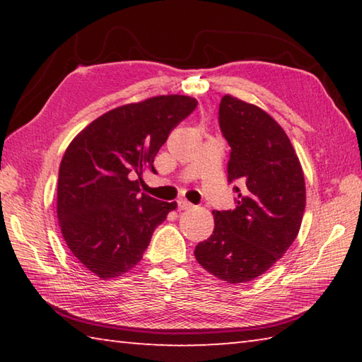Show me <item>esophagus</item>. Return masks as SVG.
Instances as JSON below:
<instances>
[{"mask_svg": "<svg viewBox=\"0 0 362 362\" xmlns=\"http://www.w3.org/2000/svg\"><path fill=\"white\" fill-rule=\"evenodd\" d=\"M177 207H179V211H189L193 207V204L188 203L187 199H179L177 201Z\"/></svg>", "mask_w": 362, "mask_h": 362, "instance_id": "34e87169", "label": "esophagus"}]
</instances>
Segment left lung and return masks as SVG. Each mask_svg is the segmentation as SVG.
<instances>
[{
    "instance_id": "8db88e82",
    "label": "left lung",
    "mask_w": 362,
    "mask_h": 362,
    "mask_svg": "<svg viewBox=\"0 0 362 362\" xmlns=\"http://www.w3.org/2000/svg\"><path fill=\"white\" fill-rule=\"evenodd\" d=\"M228 142V183L238 193L233 211H214L216 228L194 249L201 267L226 283H247L291 247L302 225L305 179L296 150L262 108L231 95L218 105Z\"/></svg>"
}]
</instances>
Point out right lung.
<instances>
[{
	"label": "right lung",
	"instance_id": "add662e5",
	"mask_svg": "<svg viewBox=\"0 0 362 362\" xmlns=\"http://www.w3.org/2000/svg\"><path fill=\"white\" fill-rule=\"evenodd\" d=\"M196 105L188 95L129 103L90 122L66 148L57 183L60 230L71 254L95 276L116 278L136 267L153 231L177 207L140 194V174L153 169L170 131Z\"/></svg>",
	"mask_w": 362,
	"mask_h": 362
}]
</instances>
